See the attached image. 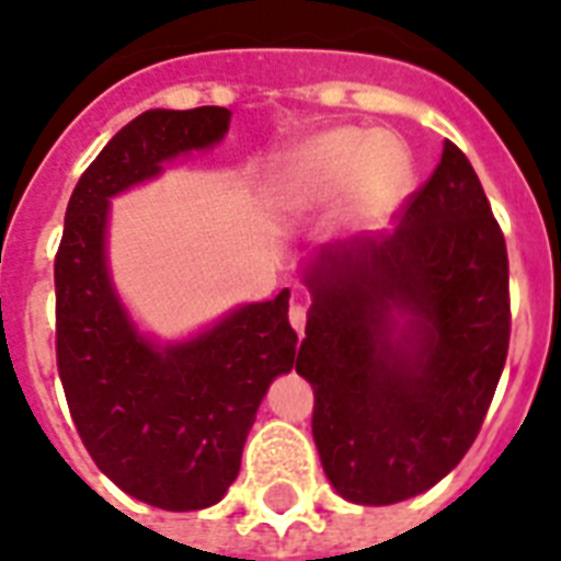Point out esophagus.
Returning a JSON list of instances; mask_svg holds the SVG:
<instances>
[{
    "mask_svg": "<svg viewBox=\"0 0 561 561\" xmlns=\"http://www.w3.org/2000/svg\"><path fill=\"white\" fill-rule=\"evenodd\" d=\"M288 320H290V325H294L296 334L302 336V331H305V320H308V311H305V305H302V302H294V305H290Z\"/></svg>",
    "mask_w": 561,
    "mask_h": 561,
    "instance_id": "34e87169",
    "label": "esophagus"
}]
</instances>
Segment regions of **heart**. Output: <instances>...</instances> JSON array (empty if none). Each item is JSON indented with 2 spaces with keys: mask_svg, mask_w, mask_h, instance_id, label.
Here are the masks:
<instances>
[{
  "mask_svg": "<svg viewBox=\"0 0 561 561\" xmlns=\"http://www.w3.org/2000/svg\"><path fill=\"white\" fill-rule=\"evenodd\" d=\"M412 181V154L400 140L343 126L285 149L273 161L267 193L282 213L294 216L343 198L352 225H377L407 198Z\"/></svg>",
  "mask_w": 561,
  "mask_h": 561,
  "instance_id": "1",
  "label": "heart"
}]
</instances>
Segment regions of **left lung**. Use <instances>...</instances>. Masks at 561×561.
I'll use <instances>...</instances> for the list:
<instances>
[{"label": "left lung", "mask_w": 561, "mask_h": 561, "mask_svg": "<svg viewBox=\"0 0 561 561\" xmlns=\"http://www.w3.org/2000/svg\"><path fill=\"white\" fill-rule=\"evenodd\" d=\"M308 285L296 371L328 481L354 504L435 486L478 438L510 345L507 244L467 154L446 140L394 233L325 248Z\"/></svg>", "instance_id": "obj_1"}]
</instances>
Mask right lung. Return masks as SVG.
Here are the masks:
<instances>
[{
  "instance_id": "obj_1",
  "label": "right lung",
  "mask_w": 561,
  "mask_h": 561,
  "mask_svg": "<svg viewBox=\"0 0 561 561\" xmlns=\"http://www.w3.org/2000/svg\"><path fill=\"white\" fill-rule=\"evenodd\" d=\"M230 108H152L126 123L80 175L54 259L57 368L91 461L123 493L161 510H202L233 484L256 409L296 357L285 288L190 343H147L106 271L108 198L167 158L225 138Z\"/></svg>"
}]
</instances>
